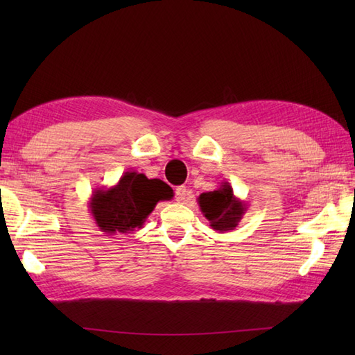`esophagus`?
Returning a JSON list of instances; mask_svg holds the SVG:
<instances>
[{
  "label": "esophagus",
  "mask_w": 355,
  "mask_h": 355,
  "mask_svg": "<svg viewBox=\"0 0 355 355\" xmlns=\"http://www.w3.org/2000/svg\"><path fill=\"white\" fill-rule=\"evenodd\" d=\"M189 195H191V192H189V189H187L186 186H178L177 189H175V198H177L178 202L186 201L187 198H189Z\"/></svg>",
  "instance_id": "1"
}]
</instances>
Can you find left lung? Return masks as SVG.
<instances>
[{
  "instance_id": "obj_1",
  "label": "left lung",
  "mask_w": 355,
  "mask_h": 355,
  "mask_svg": "<svg viewBox=\"0 0 355 355\" xmlns=\"http://www.w3.org/2000/svg\"><path fill=\"white\" fill-rule=\"evenodd\" d=\"M197 200L210 227L220 233L235 230L247 210V202L233 195L229 182H223L215 191L201 193Z\"/></svg>"
}]
</instances>
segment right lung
<instances>
[{
    "mask_svg": "<svg viewBox=\"0 0 355 355\" xmlns=\"http://www.w3.org/2000/svg\"><path fill=\"white\" fill-rule=\"evenodd\" d=\"M172 197V189L162 180H149L145 173L126 171L114 186L96 189L88 207L99 230L114 235L141 229L157 202Z\"/></svg>",
    "mask_w": 355,
    "mask_h": 355,
    "instance_id": "add662e5",
    "label": "right lung"
}]
</instances>
